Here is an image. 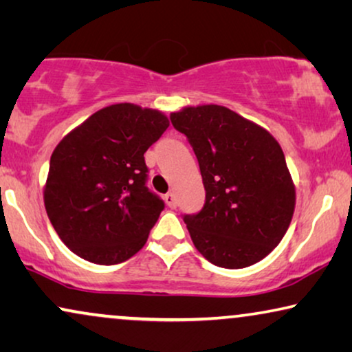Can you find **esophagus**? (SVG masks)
<instances>
[{
  "instance_id": "1",
  "label": "esophagus",
  "mask_w": 352,
  "mask_h": 352,
  "mask_svg": "<svg viewBox=\"0 0 352 352\" xmlns=\"http://www.w3.org/2000/svg\"><path fill=\"white\" fill-rule=\"evenodd\" d=\"M164 201H166V204L172 209L177 206V199H175V195H173V193H167L166 196H164Z\"/></svg>"
}]
</instances>
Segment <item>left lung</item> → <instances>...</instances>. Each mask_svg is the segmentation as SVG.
<instances>
[{"mask_svg": "<svg viewBox=\"0 0 352 352\" xmlns=\"http://www.w3.org/2000/svg\"><path fill=\"white\" fill-rule=\"evenodd\" d=\"M199 162L206 203L185 215L196 250L210 264L245 269L270 254L292 223L296 188L277 140L219 104L170 112Z\"/></svg>", "mask_w": 352, "mask_h": 352, "instance_id": "left-lung-1", "label": "left lung"}]
</instances>
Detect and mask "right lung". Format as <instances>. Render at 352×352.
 <instances>
[{"mask_svg":"<svg viewBox=\"0 0 352 352\" xmlns=\"http://www.w3.org/2000/svg\"><path fill=\"white\" fill-rule=\"evenodd\" d=\"M167 127L161 111L117 102L58 143L43 201L56 233L74 254L114 265L144 246L164 209L144 185V153Z\"/></svg>","mask_w":352,"mask_h":352,"instance_id":"add662e5","label":"right lung"}]
</instances>
